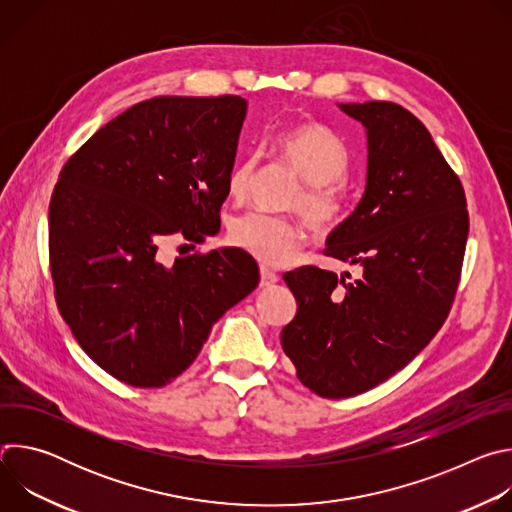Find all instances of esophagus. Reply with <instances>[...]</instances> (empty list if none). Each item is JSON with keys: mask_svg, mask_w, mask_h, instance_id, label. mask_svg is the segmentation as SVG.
Here are the masks:
<instances>
[{"mask_svg": "<svg viewBox=\"0 0 512 512\" xmlns=\"http://www.w3.org/2000/svg\"><path fill=\"white\" fill-rule=\"evenodd\" d=\"M259 273H261V285H263V287H269V285H273V283L279 279V275H277L273 269L265 267V265H261Z\"/></svg>", "mask_w": 512, "mask_h": 512, "instance_id": "obj_1", "label": "esophagus"}]
</instances>
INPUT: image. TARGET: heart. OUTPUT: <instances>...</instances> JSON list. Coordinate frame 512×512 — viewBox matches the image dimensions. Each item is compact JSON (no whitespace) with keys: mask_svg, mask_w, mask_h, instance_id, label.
Returning a JSON list of instances; mask_svg holds the SVG:
<instances>
[{"mask_svg":"<svg viewBox=\"0 0 512 512\" xmlns=\"http://www.w3.org/2000/svg\"><path fill=\"white\" fill-rule=\"evenodd\" d=\"M275 152L281 162L302 180V190L289 198L316 235L336 231L352 210V196L342 176L348 168V152L342 139L318 121H302L275 135ZM257 158L239 162L227 176V192L243 200L257 174ZM229 241L263 263L279 265L306 241V225L300 218L253 210L237 216L229 227Z\"/></svg>","mask_w":512,"mask_h":512,"instance_id":"heart-1","label":"heart"}]
</instances>
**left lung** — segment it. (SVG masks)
Segmentation results:
<instances>
[{"instance_id": "obj_1", "label": "left lung", "mask_w": 512, "mask_h": 512, "mask_svg": "<svg viewBox=\"0 0 512 512\" xmlns=\"http://www.w3.org/2000/svg\"><path fill=\"white\" fill-rule=\"evenodd\" d=\"M340 109L367 127L369 172L324 255L360 273L308 265L283 275L298 314L281 346L326 399L381 385L429 344L452 310L470 229L462 182L413 113L391 101Z\"/></svg>"}]
</instances>
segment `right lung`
Masks as SVG:
<instances>
[{
	"instance_id": "add662e5",
	"label": "right lung",
	"mask_w": 512,
	"mask_h": 512,
	"mask_svg": "<svg viewBox=\"0 0 512 512\" xmlns=\"http://www.w3.org/2000/svg\"><path fill=\"white\" fill-rule=\"evenodd\" d=\"M245 111L239 95L135 103L58 174L48 206L56 306L81 348L125 385L172 383L259 283L241 249L164 261L170 241L196 245L221 229Z\"/></svg>"
}]
</instances>
